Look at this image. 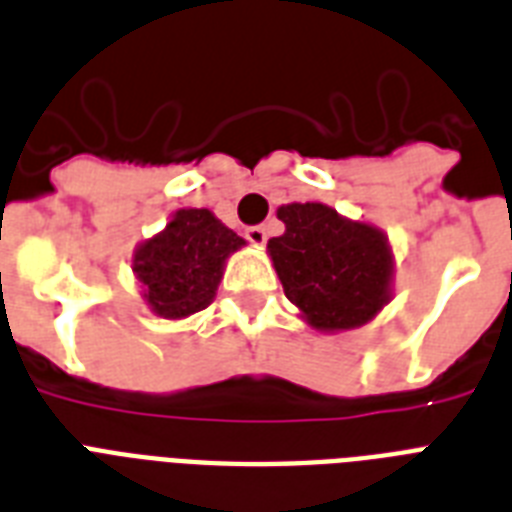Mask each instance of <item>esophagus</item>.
<instances>
[{
    "instance_id": "esophagus-1",
    "label": "esophagus",
    "mask_w": 512,
    "mask_h": 512,
    "mask_svg": "<svg viewBox=\"0 0 512 512\" xmlns=\"http://www.w3.org/2000/svg\"><path fill=\"white\" fill-rule=\"evenodd\" d=\"M244 236H247L249 244H255V247H263L265 239H268V231H265L263 225H249L247 231H244Z\"/></svg>"
}]
</instances>
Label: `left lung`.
<instances>
[{
	"label": "left lung",
	"mask_w": 512,
	"mask_h": 512,
	"mask_svg": "<svg viewBox=\"0 0 512 512\" xmlns=\"http://www.w3.org/2000/svg\"><path fill=\"white\" fill-rule=\"evenodd\" d=\"M276 215L284 233L268 241V255L284 295L313 329H356L388 305L393 252L380 228L316 201L284 204Z\"/></svg>",
	"instance_id": "8db88e82"
}]
</instances>
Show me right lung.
<instances>
[{
    "mask_svg": "<svg viewBox=\"0 0 512 512\" xmlns=\"http://www.w3.org/2000/svg\"><path fill=\"white\" fill-rule=\"evenodd\" d=\"M241 247L244 239L209 209H177L162 233L135 249L132 271L156 316L185 319L215 300L225 260Z\"/></svg>",
    "mask_w": 512,
    "mask_h": 512,
    "instance_id": "right-lung-1",
    "label": "right lung"
}]
</instances>
